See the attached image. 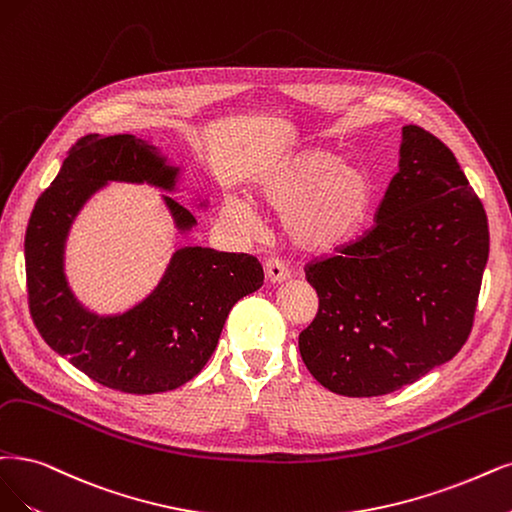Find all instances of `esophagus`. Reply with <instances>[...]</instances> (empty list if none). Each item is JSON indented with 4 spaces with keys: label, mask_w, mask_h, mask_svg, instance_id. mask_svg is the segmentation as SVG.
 Segmentation results:
<instances>
[{
    "label": "esophagus",
    "mask_w": 512,
    "mask_h": 512,
    "mask_svg": "<svg viewBox=\"0 0 512 512\" xmlns=\"http://www.w3.org/2000/svg\"><path fill=\"white\" fill-rule=\"evenodd\" d=\"M266 278L272 282V285H278V282L289 280L291 272L280 259H268L266 261Z\"/></svg>",
    "instance_id": "34e87169"
}]
</instances>
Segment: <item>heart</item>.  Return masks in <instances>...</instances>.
<instances>
[{
    "label": "heart",
    "mask_w": 512,
    "mask_h": 512,
    "mask_svg": "<svg viewBox=\"0 0 512 512\" xmlns=\"http://www.w3.org/2000/svg\"><path fill=\"white\" fill-rule=\"evenodd\" d=\"M253 198L276 213L285 238L301 251H329L365 219L373 198L367 170L327 149H304L253 185ZM223 215L240 227L255 225L251 202L230 196Z\"/></svg>",
    "instance_id": "heart-1"
}]
</instances>
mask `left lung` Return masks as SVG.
Returning <instances> with one entry per match:
<instances>
[{
  "label": "left lung",
  "instance_id": "8db88e82",
  "mask_svg": "<svg viewBox=\"0 0 512 512\" xmlns=\"http://www.w3.org/2000/svg\"><path fill=\"white\" fill-rule=\"evenodd\" d=\"M399 156L371 230L306 270L318 314L299 352L335 394L413 384L460 352L475 318L489 257L485 208L428 130L403 126Z\"/></svg>",
  "mask_w": 512,
  "mask_h": 512
}]
</instances>
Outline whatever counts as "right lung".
Masks as SVG:
<instances>
[{
	"label": "right lung",
	"instance_id": "right-lung-1",
	"mask_svg": "<svg viewBox=\"0 0 512 512\" xmlns=\"http://www.w3.org/2000/svg\"><path fill=\"white\" fill-rule=\"evenodd\" d=\"M183 166L135 135L86 137L37 198L25 236L33 323L44 342L90 380L128 394L175 390L196 377L215 352L238 299L263 285L261 263L246 253L181 246L135 306L99 314L75 297L65 274L69 232L86 202L109 183L158 187L179 234L198 225L175 194ZM206 208V200H196Z\"/></svg>",
	"mask_w": 512,
	"mask_h": 512
}]
</instances>
